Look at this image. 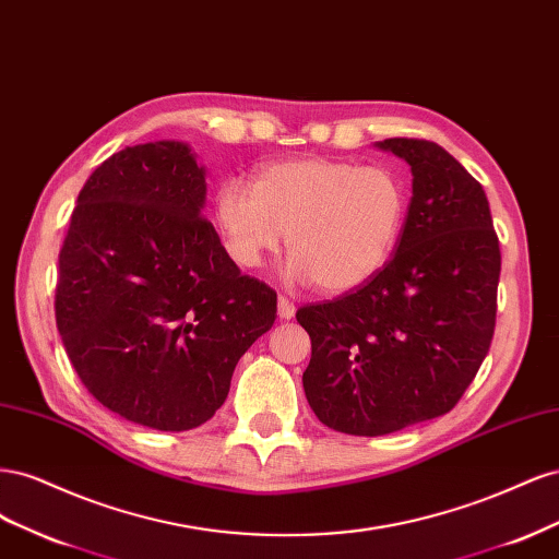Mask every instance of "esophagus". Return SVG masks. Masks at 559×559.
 <instances>
[{
  "label": "esophagus",
  "instance_id": "1",
  "mask_svg": "<svg viewBox=\"0 0 559 559\" xmlns=\"http://www.w3.org/2000/svg\"><path fill=\"white\" fill-rule=\"evenodd\" d=\"M277 314H280V319L289 321V319H294V314H296V306H294V302H292L289 298L280 296V300H277Z\"/></svg>",
  "mask_w": 559,
  "mask_h": 559
}]
</instances>
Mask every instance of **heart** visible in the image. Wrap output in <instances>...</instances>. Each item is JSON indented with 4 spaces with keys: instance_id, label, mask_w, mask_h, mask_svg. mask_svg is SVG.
<instances>
[{
    "instance_id": "b5f03b06",
    "label": "heart",
    "mask_w": 559,
    "mask_h": 559,
    "mask_svg": "<svg viewBox=\"0 0 559 559\" xmlns=\"http://www.w3.org/2000/svg\"><path fill=\"white\" fill-rule=\"evenodd\" d=\"M226 251L261 267L284 240L286 277L347 294L373 280L392 257L405 216L401 181L384 167L300 158L265 165L251 189L228 179L214 195Z\"/></svg>"
}]
</instances>
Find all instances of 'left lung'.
<instances>
[{"label":"left lung","mask_w":559,"mask_h":559,"mask_svg":"<svg viewBox=\"0 0 559 559\" xmlns=\"http://www.w3.org/2000/svg\"><path fill=\"white\" fill-rule=\"evenodd\" d=\"M411 165L396 253L357 292L296 312L310 333L302 389L321 425L384 436L450 413L489 352L501 273L483 186L443 146L376 142Z\"/></svg>","instance_id":"1"}]
</instances>
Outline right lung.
Segmentation results:
<instances>
[{"label": "right lung", "instance_id": "obj_1", "mask_svg": "<svg viewBox=\"0 0 559 559\" xmlns=\"http://www.w3.org/2000/svg\"><path fill=\"white\" fill-rule=\"evenodd\" d=\"M205 167L189 144L126 146L83 186L60 251L56 321L88 392L134 425L195 429L277 317L202 216Z\"/></svg>", "mask_w": 559, "mask_h": 559}]
</instances>
